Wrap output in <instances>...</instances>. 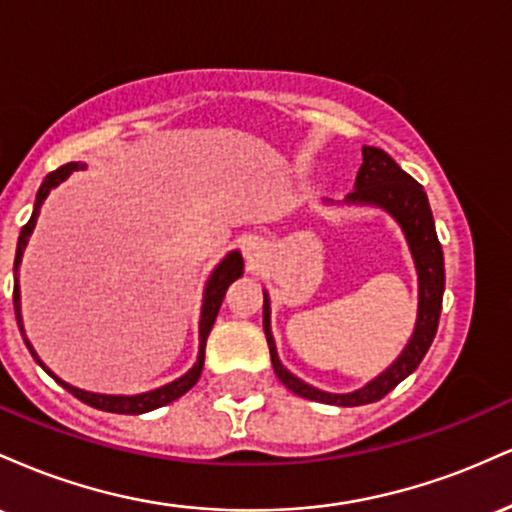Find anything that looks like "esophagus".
Returning a JSON list of instances; mask_svg holds the SVG:
<instances>
[{"instance_id":"34e87169","label":"esophagus","mask_w":512,"mask_h":512,"mask_svg":"<svg viewBox=\"0 0 512 512\" xmlns=\"http://www.w3.org/2000/svg\"><path fill=\"white\" fill-rule=\"evenodd\" d=\"M260 250H262L260 238H257V236L243 238V252H245V257H248V260H255V257H260Z\"/></svg>"}]
</instances>
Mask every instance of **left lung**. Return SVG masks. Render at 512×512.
<instances>
[{
    "mask_svg": "<svg viewBox=\"0 0 512 512\" xmlns=\"http://www.w3.org/2000/svg\"><path fill=\"white\" fill-rule=\"evenodd\" d=\"M334 204V202H327ZM344 204H356V207H378L387 211L399 223L404 238H407L409 252L414 257L416 276H419V310H416V325L411 332L407 346L402 349L395 361L387 366L378 378H373L361 390L344 392H325L308 385L305 380L296 378L291 370L284 368L276 354V344L272 337V301L269 293L264 291V310L262 325L267 334L269 356L276 378L281 380L293 395L313 399L322 404H337V407H361L383 399L387 392L395 390L407 375L419 368L424 361L428 346L438 330L440 308H443V291H445V264H443V248H440L436 236V223H433L431 204L424 187L419 185L411 175L404 173L402 168L392 161L390 154H385L378 146H363V166L356 175L354 192H349Z\"/></svg>",
    "mask_w": 512,
    "mask_h": 512,
    "instance_id": "1",
    "label": "left lung"
}]
</instances>
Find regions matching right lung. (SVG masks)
Masks as SVG:
<instances>
[{"label": "right lung", "mask_w": 512, "mask_h": 512, "mask_svg": "<svg viewBox=\"0 0 512 512\" xmlns=\"http://www.w3.org/2000/svg\"><path fill=\"white\" fill-rule=\"evenodd\" d=\"M81 168H84V166H81V163H67V166L52 170L48 178L43 180V185H40L38 195H35L31 219H28L26 226L21 228L19 245H16V260H14V310H16V322H19V330H21L23 342H26L28 351H31L35 361L40 363V368H43L45 373L50 375V378H55L57 383L64 387V390L72 392L76 399H81V402L88 404V407H96V409H101V411H113V414H146V411H154L158 407H163V404L175 402V399L185 395V392L190 390V387L199 380V375H202V368H204V346H207V337H209L211 327H214L216 315H219V308H221V303H223V296H226L228 286H231L233 281L243 276V257H240L238 250H231L226 257H223L219 264H216L214 272L209 274L207 286H204L202 315H199V354H197L195 366L187 370L185 375L175 378L173 383H166V385L156 387V390L139 392V395H101V392H88V390H81V387H74V385L64 383L62 378H57V375L52 373V370L45 366L43 361H40L38 354H35L33 344L28 342L26 330H23L19 267H21L23 250H26L28 238H31V233H33V228H35V221H38V214H40V207H43V202H45V199H48V195H50L52 190H55L57 185H62V182L74 173V170H81Z\"/></svg>", "instance_id": "right-lung-1"}]
</instances>
